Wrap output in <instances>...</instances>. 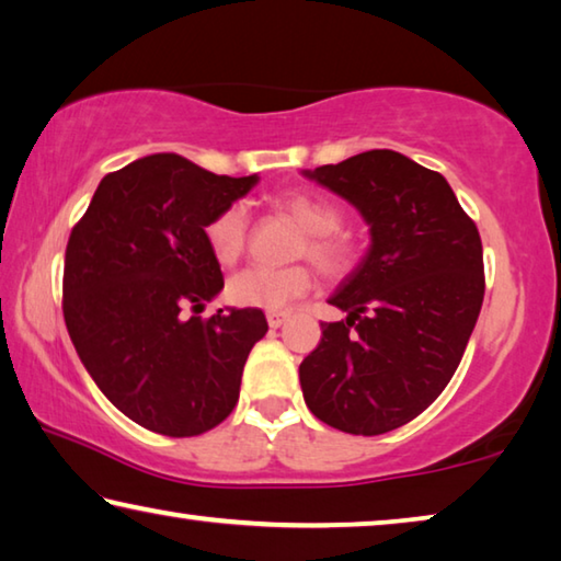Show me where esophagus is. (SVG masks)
Wrapping results in <instances>:
<instances>
[{
	"mask_svg": "<svg viewBox=\"0 0 561 561\" xmlns=\"http://www.w3.org/2000/svg\"><path fill=\"white\" fill-rule=\"evenodd\" d=\"M284 322H287V314H284V312H270V314H266V324H270L272 329H279Z\"/></svg>",
	"mask_w": 561,
	"mask_h": 561,
	"instance_id": "esophagus-1",
	"label": "esophagus"
}]
</instances>
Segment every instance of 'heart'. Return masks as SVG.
I'll return each instance as SVG.
<instances>
[{
    "instance_id": "1",
    "label": "heart",
    "mask_w": 561,
    "mask_h": 561,
    "mask_svg": "<svg viewBox=\"0 0 561 561\" xmlns=\"http://www.w3.org/2000/svg\"><path fill=\"white\" fill-rule=\"evenodd\" d=\"M284 215H289L305 229L307 237L299 244L297 256H309L319 272L329 279L350 274L359 260L357 242L340 232L342 211L332 202L314 197L309 192H284L272 202ZM209 252L219 264H234L242 256L249 239V219L242 204L221 209L209 219L207 229ZM312 289V272L305 264L291 266H247L227 284V297L237 307L284 309Z\"/></svg>"
}]
</instances>
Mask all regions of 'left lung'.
I'll use <instances>...</instances> for the list:
<instances>
[{
	"label": "left lung",
	"mask_w": 561,
	"mask_h": 561,
	"mask_svg": "<svg viewBox=\"0 0 561 561\" xmlns=\"http://www.w3.org/2000/svg\"><path fill=\"white\" fill-rule=\"evenodd\" d=\"M301 174L350 202L371 237L329 297L346 319L324 322L299 364L305 402L346 434L392 432L455 377L484 299L482 239L449 182L392 149Z\"/></svg>",
	"instance_id": "left-lung-1"
}]
</instances>
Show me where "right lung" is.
Here are the masks:
<instances>
[{"label":"right lung","instance_id":"right-lung-1","mask_svg":"<svg viewBox=\"0 0 561 561\" xmlns=\"http://www.w3.org/2000/svg\"><path fill=\"white\" fill-rule=\"evenodd\" d=\"M256 182L149 154L106 174L69 234L67 332L102 394L149 432L197 437L225 422L270 329L252 307L180 314L225 287L204 229Z\"/></svg>","mask_w":561,"mask_h":561}]
</instances>
